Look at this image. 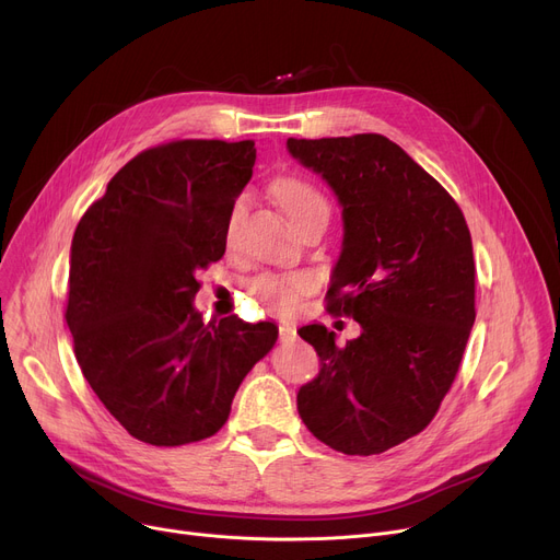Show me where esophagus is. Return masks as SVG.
I'll use <instances>...</instances> for the list:
<instances>
[{
    "label": "esophagus",
    "instance_id": "1",
    "mask_svg": "<svg viewBox=\"0 0 560 560\" xmlns=\"http://www.w3.org/2000/svg\"><path fill=\"white\" fill-rule=\"evenodd\" d=\"M292 338H295V327L281 325V327H279V340H281V342H288V340H292Z\"/></svg>",
    "mask_w": 560,
    "mask_h": 560
}]
</instances>
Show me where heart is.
<instances>
[{
	"instance_id": "b5f03b06",
	"label": "heart",
	"mask_w": 560,
	"mask_h": 560,
	"mask_svg": "<svg viewBox=\"0 0 560 560\" xmlns=\"http://www.w3.org/2000/svg\"><path fill=\"white\" fill-rule=\"evenodd\" d=\"M272 190L283 213L292 224H300L315 215L329 218L327 197L322 195L313 184L298 179V176H281V179L275 182ZM235 218H238V206H235V211L231 215L229 231L233 229ZM311 285H313V279L308 275H285V277L262 275L252 281L249 290L265 308L281 315H290L298 311L300 300L311 290Z\"/></svg>"
}]
</instances>
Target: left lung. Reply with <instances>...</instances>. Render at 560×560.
Returning <instances> with one entry per match:
<instances>
[{
  "instance_id": "left-lung-1",
  "label": "left lung",
  "mask_w": 560,
  "mask_h": 560,
  "mask_svg": "<svg viewBox=\"0 0 560 560\" xmlns=\"http://www.w3.org/2000/svg\"><path fill=\"white\" fill-rule=\"evenodd\" d=\"M288 150L338 195L327 311L361 325L342 347L327 327L300 329L322 368L298 410L331 450L381 454L427 429L454 384L477 315L472 238L454 197L386 136L288 138Z\"/></svg>"
}]
</instances>
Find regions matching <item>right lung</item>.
<instances>
[{
    "instance_id": "add662e5",
    "label": "right lung",
    "mask_w": 560,
    "mask_h": 560,
    "mask_svg": "<svg viewBox=\"0 0 560 560\" xmlns=\"http://www.w3.org/2000/svg\"><path fill=\"white\" fill-rule=\"evenodd\" d=\"M254 140H172L140 152L77 224L66 322L74 357L133 438L179 447L211 438L247 372L275 347L272 322H201L197 272L220 260Z\"/></svg>"
}]
</instances>
